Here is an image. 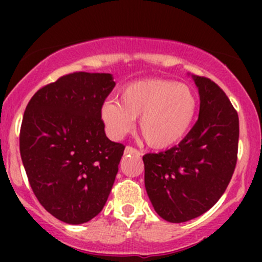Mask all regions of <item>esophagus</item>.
<instances>
[{
  "label": "esophagus",
  "mask_w": 262,
  "mask_h": 262,
  "mask_svg": "<svg viewBox=\"0 0 262 262\" xmlns=\"http://www.w3.org/2000/svg\"><path fill=\"white\" fill-rule=\"evenodd\" d=\"M124 155H137V156H139V155H141V152H139L138 149H136V148H133L130 146H126L125 149H124Z\"/></svg>",
  "instance_id": "esophagus-1"
}]
</instances>
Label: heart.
Listing matches in <instances>:
<instances>
[{
	"instance_id": "obj_1",
	"label": "heart",
	"mask_w": 262,
	"mask_h": 262,
	"mask_svg": "<svg viewBox=\"0 0 262 262\" xmlns=\"http://www.w3.org/2000/svg\"><path fill=\"white\" fill-rule=\"evenodd\" d=\"M198 100L187 84L167 80H142L120 90V102L106 100L100 116L109 137L121 139L139 118V132L149 147L165 149L190 130Z\"/></svg>"
}]
</instances>
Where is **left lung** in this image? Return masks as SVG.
Instances as JSON below:
<instances>
[{
  "mask_svg": "<svg viewBox=\"0 0 262 262\" xmlns=\"http://www.w3.org/2000/svg\"><path fill=\"white\" fill-rule=\"evenodd\" d=\"M191 77L200 97L198 121L178 146L143 156L148 198L171 223L209 210L226 191L237 162L238 114L218 84Z\"/></svg>",
  "mask_w": 262,
  "mask_h": 262,
  "instance_id": "left-lung-1",
  "label": "left lung"
}]
</instances>
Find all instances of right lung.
I'll return each instance as SVG.
<instances>
[{
    "mask_svg": "<svg viewBox=\"0 0 262 262\" xmlns=\"http://www.w3.org/2000/svg\"><path fill=\"white\" fill-rule=\"evenodd\" d=\"M115 86L110 73L75 72L35 92L24 113L20 155L36 199L68 224L102 210L123 144L105 134L100 107Z\"/></svg>",
    "mask_w": 262,
    "mask_h": 262,
    "instance_id": "right-lung-1",
    "label": "right lung"
}]
</instances>
